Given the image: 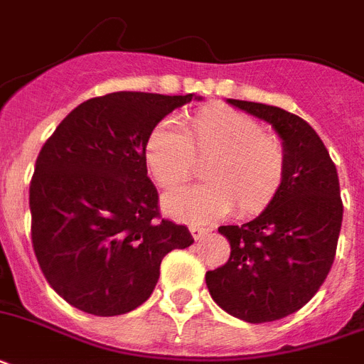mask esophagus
I'll return each mask as SVG.
<instances>
[{"instance_id":"obj_1","label":"esophagus","mask_w":364,"mask_h":364,"mask_svg":"<svg viewBox=\"0 0 364 364\" xmlns=\"http://www.w3.org/2000/svg\"><path fill=\"white\" fill-rule=\"evenodd\" d=\"M188 230H191V234H193L194 240H202L205 236V234L210 232L208 228H202V227H196V225H191L188 227Z\"/></svg>"}]
</instances>
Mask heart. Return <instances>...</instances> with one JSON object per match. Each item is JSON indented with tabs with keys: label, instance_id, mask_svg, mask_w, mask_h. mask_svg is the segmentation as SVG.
I'll return each instance as SVG.
<instances>
[{
	"label": "heart",
	"instance_id": "b5f03b06",
	"mask_svg": "<svg viewBox=\"0 0 364 364\" xmlns=\"http://www.w3.org/2000/svg\"><path fill=\"white\" fill-rule=\"evenodd\" d=\"M202 159L205 181L164 198V211L177 221H210L232 208L240 217L259 215L276 200L287 171L283 143L253 117L223 105L198 109L179 128L159 122L143 143L149 176L166 191L187 181Z\"/></svg>",
	"mask_w": 364,
	"mask_h": 364
}]
</instances>
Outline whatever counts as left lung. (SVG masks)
Listing matches in <instances>:
<instances>
[{
    "instance_id": "8db88e82",
    "label": "left lung",
    "mask_w": 364,
    "mask_h": 364,
    "mask_svg": "<svg viewBox=\"0 0 364 364\" xmlns=\"http://www.w3.org/2000/svg\"><path fill=\"white\" fill-rule=\"evenodd\" d=\"M279 134L287 171L276 200L242 227H219L230 259L205 274L211 299L247 323L287 317L308 304L327 279L344 205L336 166L304 119L274 105L228 100Z\"/></svg>"
}]
</instances>
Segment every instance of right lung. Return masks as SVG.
I'll return each mask as SVG.
<instances>
[{
	"instance_id": "right-lung-1",
	"label": "right lung",
	"mask_w": 364,
	"mask_h": 364,
	"mask_svg": "<svg viewBox=\"0 0 364 364\" xmlns=\"http://www.w3.org/2000/svg\"><path fill=\"white\" fill-rule=\"evenodd\" d=\"M193 98L111 92L87 100L39 151L31 245L48 285L71 306L100 317L136 310L153 293L166 255L194 242L185 225L160 217L143 162L151 128Z\"/></svg>"
}]
</instances>
